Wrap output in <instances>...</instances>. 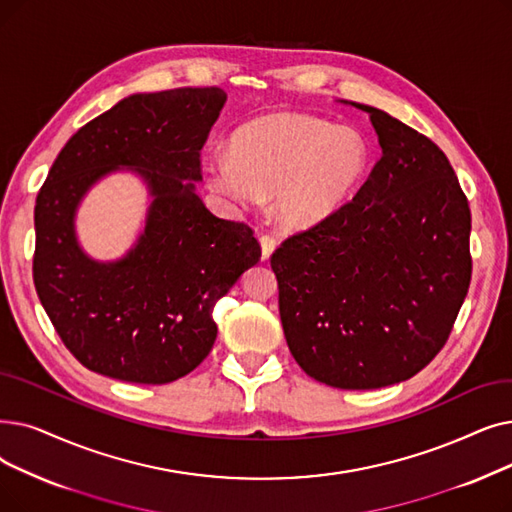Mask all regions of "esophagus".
Listing matches in <instances>:
<instances>
[{"label": "esophagus", "instance_id": "esophagus-1", "mask_svg": "<svg viewBox=\"0 0 512 512\" xmlns=\"http://www.w3.org/2000/svg\"><path fill=\"white\" fill-rule=\"evenodd\" d=\"M259 242H261V259L268 261L272 257V253L276 251V238L270 236V234H261L259 236Z\"/></svg>", "mask_w": 512, "mask_h": 512}]
</instances>
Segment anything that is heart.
<instances>
[{"mask_svg":"<svg viewBox=\"0 0 512 512\" xmlns=\"http://www.w3.org/2000/svg\"><path fill=\"white\" fill-rule=\"evenodd\" d=\"M372 150L358 129L311 115H276L244 127L234 150L205 159L209 188L232 209L272 194L284 228H314L343 209L364 184Z\"/></svg>","mask_w":512,"mask_h":512,"instance_id":"b5f03b06","label":"heart"}]
</instances>
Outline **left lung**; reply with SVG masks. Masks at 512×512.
I'll list each match as a JSON object with an SVG mask.
<instances>
[{
    "mask_svg": "<svg viewBox=\"0 0 512 512\" xmlns=\"http://www.w3.org/2000/svg\"><path fill=\"white\" fill-rule=\"evenodd\" d=\"M368 180L322 224L286 238L270 263L297 364L337 389L412 379L446 345L469 293L471 209L429 138L383 110Z\"/></svg>",
    "mask_w": 512,
    "mask_h": 512,
    "instance_id": "obj_1",
    "label": "left lung"
}]
</instances>
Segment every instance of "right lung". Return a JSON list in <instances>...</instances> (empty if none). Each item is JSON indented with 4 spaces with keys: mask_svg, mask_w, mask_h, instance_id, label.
Masks as SVG:
<instances>
[{
    "mask_svg": "<svg viewBox=\"0 0 512 512\" xmlns=\"http://www.w3.org/2000/svg\"><path fill=\"white\" fill-rule=\"evenodd\" d=\"M226 98L219 87L123 98L66 142L37 194V295L66 349L92 372L142 385L182 379L215 343V303L261 257L253 230L213 215L194 186ZM121 166L145 177L153 203L134 249L102 264L78 247L74 211Z\"/></svg>",
    "mask_w": 512,
    "mask_h": 512,
    "instance_id": "obj_1",
    "label": "right lung"
}]
</instances>
